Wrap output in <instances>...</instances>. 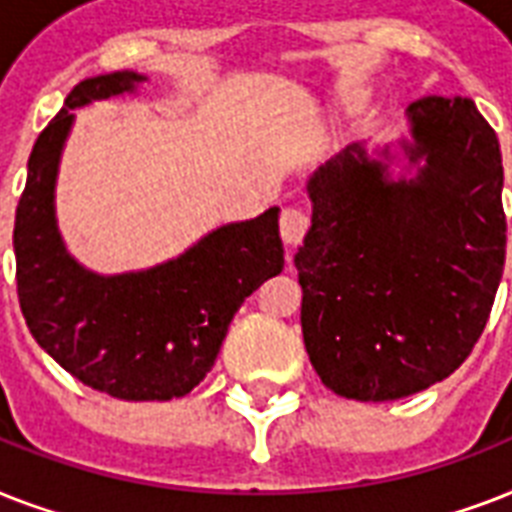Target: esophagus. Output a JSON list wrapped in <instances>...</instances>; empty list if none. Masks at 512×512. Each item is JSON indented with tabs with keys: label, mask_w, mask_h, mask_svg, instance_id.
Listing matches in <instances>:
<instances>
[{
	"label": "esophagus",
	"mask_w": 512,
	"mask_h": 512,
	"mask_svg": "<svg viewBox=\"0 0 512 512\" xmlns=\"http://www.w3.org/2000/svg\"><path fill=\"white\" fill-rule=\"evenodd\" d=\"M308 228H311V217H308V212H305V209L287 207L284 212H281L279 231H281V239H284V244H289V247H297V244L305 239Z\"/></svg>",
	"instance_id": "esophagus-1"
}]
</instances>
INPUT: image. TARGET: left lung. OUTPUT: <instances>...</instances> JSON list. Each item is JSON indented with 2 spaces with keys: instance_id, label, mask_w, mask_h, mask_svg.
<instances>
[{
  "instance_id": "left-lung-1",
  "label": "left lung",
  "mask_w": 512,
  "mask_h": 512,
  "mask_svg": "<svg viewBox=\"0 0 512 512\" xmlns=\"http://www.w3.org/2000/svg\"><path fill=\"white\" fill-rule=\"evenodd\" d=\"M414 177L361 143L313 172L295 255L303 340L337 396L396 401L446 380L484 332L505 268L502 154L468 98L409 106ZM388 156V148H385Z\"/></svg>"
}]
</instances>
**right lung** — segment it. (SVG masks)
Listing matches in <instances>:
<instances>
[{"label": "right lung", "mask_w": 512, "mask_h": 512, "mask_svg": "<svg viewBox=\"0 0 512 512\" xmlns=\"http://www.w3.org/2000/svg\"><path fill=\"white\" fill-rule=\"evenodd\" d=\"M143 79L114 71L68 92L28 156L12 247L23 319L68 374L124 401H170L207 377L233 313L284 268V247L279 207H271L148 271L100 276L68 255L55 223V177L74 108L132 92Z\"/></svg>", "instance_id": "add662e5"}]
</instances>
